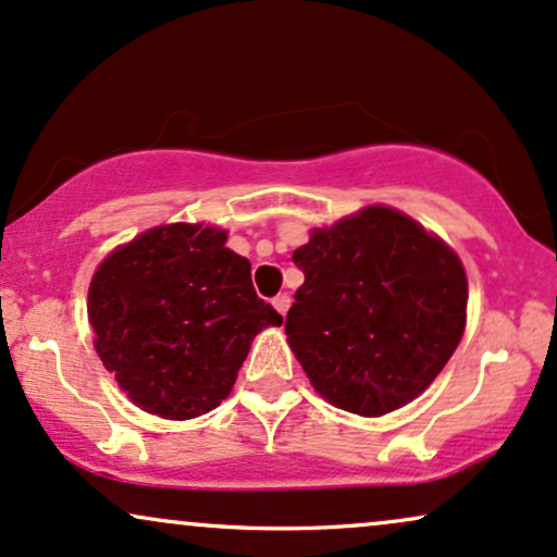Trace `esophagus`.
Instances as JSON below:
<instances>
[{
  "label": "esophagus",
  "instance_id": "esophagus-1",
  "mask_svg": "<svg viewBox=\"0 0 557 557\" xmlns=\"http://www.w3.org/2000/svg\"><path fill=\"white\" fill-rule=\"evenodd\" d=\"M289 305H292L289 294H278V297H273V307H276V312H278L281 318H284L286 312H289Z\"/></svg>",
  "mask_w": 557,
  "mask_h": 557
}]
</instances>
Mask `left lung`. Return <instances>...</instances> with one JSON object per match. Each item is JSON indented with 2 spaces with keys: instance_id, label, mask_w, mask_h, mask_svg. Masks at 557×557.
<instances>
[{
  "instance_id": "1",
  "label": "left lung",
  "mask_w": 557,
  "mask_h": 557,
  "mask_svg": "<svg viewBox=\"0 0 557 557\" xmlns=\"http://www.w3.org/2000/svg\"><path fill=\"white\" fill-rule=\"evenodd\" d=\"M292 260L305 284L286 336L333 407L388 414L446 368L467 325V273L459 255L409 215L370 206L315 228Z\"/></svg>"
}]
</instances>
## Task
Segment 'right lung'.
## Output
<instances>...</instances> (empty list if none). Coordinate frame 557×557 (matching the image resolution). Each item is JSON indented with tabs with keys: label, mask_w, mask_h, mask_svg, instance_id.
I'll list each match as a JSON object with an SVG mask.
<instances>
[{
	"label": "right lung",
	"mask_w": 557,
	"mask_h": 557,
	"mask_svg": "<svg viewBox=\"0 0 557 557\" xmlns=\"http://www.w3.org/2000/svg\"><path fill=\"white\" fill-rule=\"evenodd\" d=\"M88 320L103 368L143 411L193 420L228 396L252 338L281 325L226 232L166 224L98 265Z\"/></svg>",
	"instance_id": "obj_1"
}]
</instances>
